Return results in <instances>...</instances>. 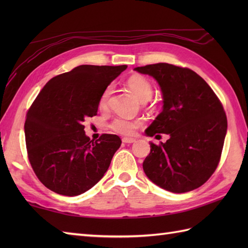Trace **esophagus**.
<instances>
[{"label": "esophagus", "instance_id": "34e87169", "mask_svg": "<svg viewBox=\"0 0 248 248\" xmlns=\"http://www.w3.org/2000/svg\"><path fill=\"white\" fill-rule=\"evenodd\" d=\"M123 141L124 144H132L135 141V139H133V138H123Z\"/></svg>", "mask_w": 248, "mask_h": 248}]
</instances>
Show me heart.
Here are the masks:
<instances>
[{"label":"heart","instance_id":"heart-1","mask_svg":"<svg viewBox=\"0 0 248 248\" xmlns=\"http://www.w3.org/2000/svg\"><path fill=\"white\" fill-rule=\"evenodd\" d=\"M127 85L130 88V91L134 93V96L143 103L148 101L151 98L152 93H154V87H152L151 83L146 78L139 75L130 77L127 80ZM110 93H112V86H108L99 98L98 105L100 109H105L108 108ZM140 125L141 121L140 119H130L124 117V116H118V117L114 118V120L110 123L109 127L114 132L118 134L131 135Z\"/></svg>","mask_w":248,"mask_h":248}]
</instances>
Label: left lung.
Masks as SVG:
<instances>
[{
	"mask_svg": "<svg viewBox=\"0 0 248 248\" xmlns=\"http://www.w3.org/2000/svg\"><path fill=\"white\" fill-rule=\"evenodd\" d=\"M134 70L155 78L163 94L162 112L146 135H170L166 143H150V154L143 163L146 176L172 193L202 186L222 155L227 132L222 103L207 82L188 68L159 62Z\"/></svg>",
	"mask_w": 248,
	"mask_h": 248,
	"instance_id": "1",
	"label": "left lung"
}]
</instances>
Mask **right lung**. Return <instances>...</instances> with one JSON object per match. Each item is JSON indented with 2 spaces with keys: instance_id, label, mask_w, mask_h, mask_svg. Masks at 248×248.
<instances>
[{
  "instance_id": "right-lung-1",
  "label": "right lung",
  "mask_w": 248,
  "mask_h": 248,
  "mask_svg": "<svg viewBox=\"0 0 248 248\" xmlns=\"http://www.w3.org/2000/svg\"><path fill=\"white\" fill-rule=\"evenodd\" d=\"M127 66L81 65L52 78L26 114L25 143L37 178L60 195L77 196L100 181L121 145L119 136L85 134L103 91Z\"/></svg>"
}]
</instances>
